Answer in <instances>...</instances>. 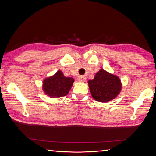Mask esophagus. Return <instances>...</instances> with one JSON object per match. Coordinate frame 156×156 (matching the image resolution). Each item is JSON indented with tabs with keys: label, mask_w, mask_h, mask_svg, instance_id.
Listing matches in <instances>:
<instances>
[{
	"label": "esophagus",
	"mask_w": 156,
	"mask_h": 156,
	"mask_svg": "<svg viewBox=\"0 0 156 156\" xmlns=\"http://www.w3.org/2000/svg\"><path fill=\"white\" fill-rule=\"evenodd\" d=\"M77 80L79 82H84L86 81V77L83 76V75H81V76L78 77Z\"/></svg>",
	"instance_id": "obj_1"
}]
</instances>
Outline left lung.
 Returning <instances> with one entry per match:
<instances>
[{
  "mask_svg": "<svg viewBox=\"0 0 156 156\" xmlns=\"http://www.w3.org/2000/svg\"><path fill=\"white\" fill-rule=\"evenodd\" d=\"M92 98L99 102L106 103L112 100L119 95L122 89L119 77L100 69L93 79L88 81Z\"/></svg>",
  "mask_w": 156,
  "mask_h": 156,
  "instance_id": "1",
  "label": "left lung"
}]
</instances>
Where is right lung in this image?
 Instances as JSON below:
<instances>
[{"mask_svg": "<svg viewBox=\"0 0 156 156\" xmlns=\"http://www.w3.org/2000/svg\"><path fill=\"white\" fill-rule=\"evenodd\" d=\"M74 79L65 77L61 71H58L53 76L45 78L43 81V90L51 98L66 96L72 88Z\"/></svg>", "mask_w": 156, "mask_h": 156, "instance_id": "right-lung-1", "label": "right lung"}]
</instances>
